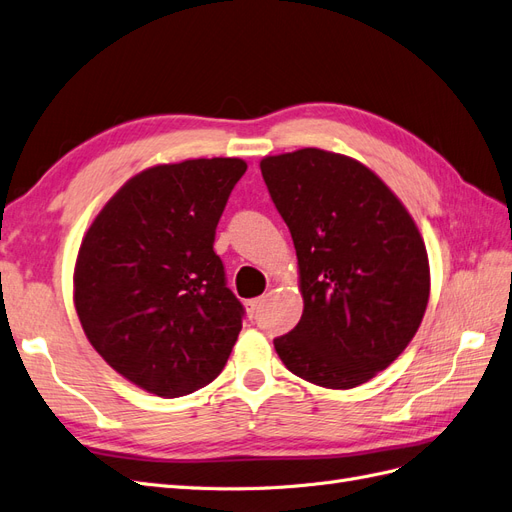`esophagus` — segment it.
<instances>
[{
	"instance_id": "obj_1",
	"label": "esophagus",
	"mask_w": 512,
	"mask_h": 512,
	"mask_svg": "<svg viewBox=\"0 0 512 512\" xmlns=\"http://www.w3.org/2000/svg\"><path fill=\"white\" fill-rule=\"evenodd\" d=\"M259 304H261V298H253V300H246V302H244V306H246V313L253 317V315L257 313V309H259Z\"/></svg>"
}]
</instances>
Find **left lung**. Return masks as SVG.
<instances>
[{
    "instance_id": "obj_1",
    "label": "left lung",
    "mask_w": 512,
    "mask_h": 512,
    "mask_svg": "<svg viewBox=\"0 0 512 512\" xmlns=\"http://www.w3.org/2000/svg\"><path fill=\"white\" fill-rule=\"evenodd\" d=\"M291 231L304 300L274 339L285 367L321 388L369 382L410 345L427 311L425 240L401 199L356 158L302 148L261 158Z\"/></svg>"
}]
</instances>
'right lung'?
I'll return each mask as SVG.
<instances>
[{"label":"right lung","instance_id":"add662e5","mask_svg":"<svg viewBox=\"0 0 512 512\" xmlns=\"http://www.w3.org/2000/svg\"><path fill=\"white\" fill-rule=\"evenodd\" d=\"M242 158H191L133 175L79 246L75 309L113 371L156 397L191 394L223 371L244 309L225 285L214 233Z\"/></svg>","mask_w":512,"mask_h":512}]
</instances>
